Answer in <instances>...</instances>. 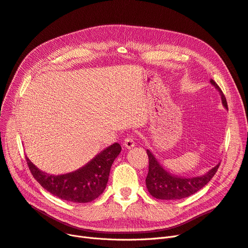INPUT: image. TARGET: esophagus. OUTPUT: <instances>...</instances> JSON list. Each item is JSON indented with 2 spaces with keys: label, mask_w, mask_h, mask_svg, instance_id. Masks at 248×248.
I'll return each mask as SVG.
<instances>
[{
  "label": "esophagus",
  "mask_w": 248,
  "mask_h": 248,
  "mask_svg": "<svg viewBox=\"0 0 248 248\" xmlns=\"http://www.w3.org/2000/svg\"><path fill=\"white\" fill-rule=\"evenodd\" d=\"M124 146L127 149H131L135 146V141L132 136H126L124 140Z\"/></svg>",
  "instance_id": "1"
}]
</instances>
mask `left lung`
Instances as JSON below:
<instances>
[{"label":"left lung","instance_id":"obj_1","mask_svg":"<svg viewBox=\"0 0 248 248\" xmlns=\"http://www.w3.org/2000/svg\"><path fill=\"white\" fill-rule=\"evenodd\" d=\"M210 84L215 86V88L219 92L222 103L224 107L228 109L227 100L221 88L217 86L214 79H210ZM147 155L149 158V170L147 178H146V186H147L149 193L153 197L163 200L182 199L196 193L197 191L203 188L213 179L219 164H217L215 168L207 171L205 175L192 178H183L170 175L169 171H167L160 166V163L155 158L153 153L148 149Z\"/></svg>","mask_w":248,"mask_h":248}]
</instances>
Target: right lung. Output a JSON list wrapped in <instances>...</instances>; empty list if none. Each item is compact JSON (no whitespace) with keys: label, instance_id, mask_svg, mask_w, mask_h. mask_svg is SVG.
<instances>
[{"label":"right lung","instance_id":"right-lung-1","mask_svg":"<svg viewBox=\"0 0 248 248\" xmlns=\"http://www.w3.org/2000/svg\"><path fill=\"white\" fill-rule=\"evenodd\" d=\"M121 151V145L114 143L100 152L85 167L59 176L48 175L40 170L29 158H25L33 178L51 194L63 200L86 203L103 193L110 169Z\"/></svg>","mask_w":248,"mask_h":248}]
</instances>
